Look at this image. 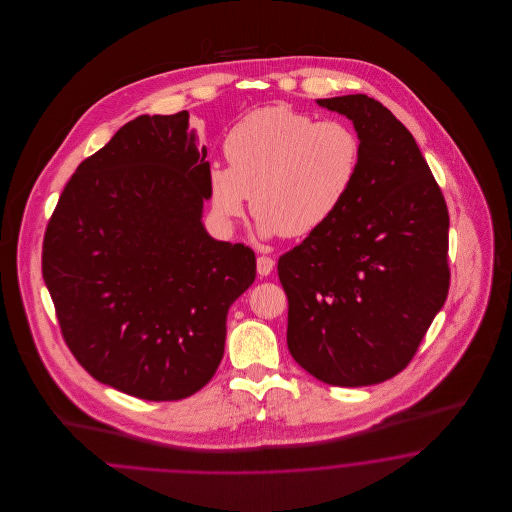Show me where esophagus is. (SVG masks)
<instances>
[{"instance_id": "34e87169", "label": "esophagus", "mask_w": 512, "mask_h": 512, "mask_svg": "<svg viewBox=\"0 0 512 512\" xmlns=\"http://www.w3.org/2000/svg\"><path fill=\"white\" fill-rule=\"evenodd\" d=\"M272 268H274V261L267 257V255H261V257H257V272L261 274V276H268L270 272H272Z\"/></svg>"}]
</instances>
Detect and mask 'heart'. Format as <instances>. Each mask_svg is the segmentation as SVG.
<instances>
[{
    "instance_id": "1",
    "label": "heart",
    "mask_w": 512,
    "mask_h": 512,
    "mask_svg": "<svg viewBox=\"0 0 512 512\" xmlns=\"http://www.w3.org/2000/svg\"><path fill=\"white\" fill-rule=\"evenodd\" d=\"M228 167L209 171L211 207L224 224L251 213L263 236L301 238L334 219L353 194L363 142L343 121H317L284 105L255 109L224 140Z\"/></svg>"
}]
</instances>
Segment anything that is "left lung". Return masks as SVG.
<instances>
[{"mask_svg": "<svg viewBox=\"0 0 512 512\" xmlns=\"http://www.w3.org/2000/svg\"><path fill=\"white\" fill-rule=\"evenodd\" d=\"M353 121L359 182L340 213L278 259L288 349L330 386L399 374L449 292V213L413 134L365 94L317 99Z\"/></svg>", "mask_w": 512, "mask_h": 512, "instance_id": "left-lung-1", "label": "left lung"}]
</instances>
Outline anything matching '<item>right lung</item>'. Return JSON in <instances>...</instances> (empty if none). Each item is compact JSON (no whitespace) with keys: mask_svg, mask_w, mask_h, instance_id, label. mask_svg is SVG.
Listing matches in <instances>:
<instances>
[{"mask_svg":"<svg viewBox=\"0 0 512 512\" xmlns=\"http://www.w3.org/2000/svg\"><path fill=\"white\" fill-rule=\"evenodd\" d=\"M188 113L126 122L84 159L53 209L42 274L63 340L101 384L178 401L215 376L230 305L255 253L203 224L209 161Z\"/></svg>","mask_w":512,"mask_h":512,"instance_id":"1","label":"right lung"}]
</instances>
